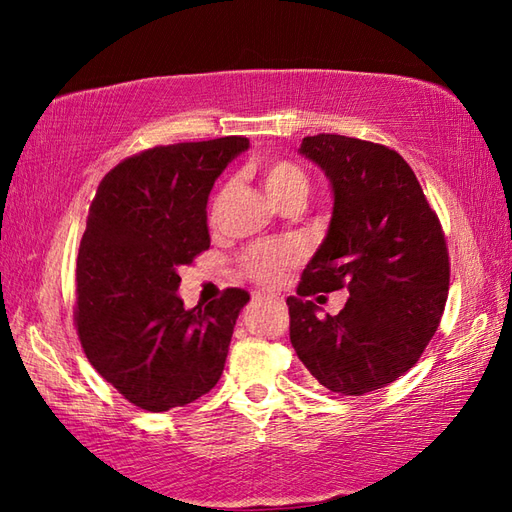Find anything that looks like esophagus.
<instances>
[{
	"instance_id": "obj_1",
	"label": "esophagus",
	"mask_w": 512,
	"mask_h": 512,
	"mask_svg": "<svg viewBox=\"0 0 512 512\" xmlns=\"http://www.w3.org/2000/svg\"><path fill=\"white\" fill-rule=\"evenodd\" d=\"M253 301H255V303H262V301H273V299L266 297V295H255V297H253Z\"/></svg>"
}]
</instances>
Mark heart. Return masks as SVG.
<instances>
[{
	"mask_svg": "<svg viewBox=\"0 0 512 512\" xmlns=\"http://www.w3.org/2000/svg\"><path fill=\"white\" fill-rule=\"evenodd\" d=\"M259 180L266 189L268 198L273 200L279 209L288 204H303L308 198L310 180L301 167L292 165L288 160H275L266 162L259 171ZM228 189L220 193V198L215 200V206L226 198ZM303 248L299 244L284 242V244H264L250 250L244 257V270L246 273L262 281V284H275V281L286 273L290 266L301 262Z\"/></svg>",
	"mask_w": 512,
	"mask_h": 512,
	"instance_id": "1",
	"label": "heart"
}]
</instances>
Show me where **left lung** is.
<instances>
[{"mask_svg": "<svg viewBox=\"0 0 512 512\" xmlns=\"http://www.w3.org/2000/svg\"><path fill=\"white\" fill-rule=\"evenodd\" d=\"M299 154L330 180L332 217L299 297H288L290 343L323 387L363 396L409 372L436 334L449 295L447 244L394 149L319 134L303 138ZM341 287L351 297L334 318L305 299Z\"/></svg>", "mask_w": 512, "mask_h": 512, "instance_id": "1", "label": "left lung"}]
</instances>
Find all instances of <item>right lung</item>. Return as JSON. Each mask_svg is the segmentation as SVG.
I'll return each mask as SVG.
<instances>
[{
	"mask_svg": "<svg viewBox=\"0 0 512 512\" xmlns=\"http://www.w3.org/2000/svg\"><path fill=\"white\" fill-rule=\"evenodd\" d=\"M248 138L154 147L101 180L76 259V325L88 361L145 411L184 407L217 385L246 290L204 308L178 295L184 264L209 248L206 204Z\"/></svg>",
	"mask_w": 512,
	"mask_h": 512,
	"instance_id": "right-lung-1",
	"label": "right lung"
}]
</instances>
